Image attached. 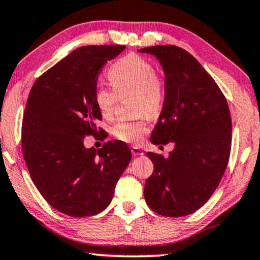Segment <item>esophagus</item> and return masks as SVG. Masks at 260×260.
<instances>
[{"instance_id": "34e87169", "label": "esophagus", "mask_w": 260, "mask_h": 260, "mask_svg": "<svg viewBox=\"0 0 260 260\" xmlns=\"http://www.w3.org/2000/svg\"><path fill=\"white\" fill-rule=\"evenodd\" d=\"M131 153H133L134 156H140V155H143V150L141 149L140 147H131Z\"/></svg>"}]
</instances>
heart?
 Listing matches in <instances>:
<instances>
[{"label":"heart","instance_id":"1","mask_svg":"<svg viewBox=\"0 0 260 260\" xmlns=\"http://www.w3.org/2000/svg\"><path fill=\"white\" fill-rule=\"evenodd\" d=\"M113 89L99 86L94 90V104L104 118H111L118 96L133 94V106L136 113L146 112L156 116L164 105V87L157 70L150 62L137 55H127L118 59L107 70ZM147 131L144 117L135 120H120L113 126L112 134L118 140L137 143Z\"/></svg>","mask_w":260,"mask_h":260}]
</instances>
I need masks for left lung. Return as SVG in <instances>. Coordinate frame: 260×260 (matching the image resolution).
<instances>
[{"label": "left lung", "instance_id": "1", "mask_svg": "<svg viewBox=\"0 0 260 260\" xmlns=\"http://www.w3.org/2000/svg\"><path fill=\"white\" fill-rule=\"evenodd\" d=\"M156 57L165 74V100L150 142H172L168 157L148 151L154 172L144 185L151 210L168 217L190 215L207 203L227 168L232 119L227 100L200 62L174 45L138 50Z\"/></svg>", "mask_w": 260, "mask_h": 260}]
</instances>
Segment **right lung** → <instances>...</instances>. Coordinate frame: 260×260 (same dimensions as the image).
I'll return each instance as SVG.
<instances>
[{
	"mask_svg": "<svg viewBox=\"0 0 260 260\" xmlns=\"http://www.w3.org/2000/svg\"><path fill=\"white\" fill-rule=\"evenodd\" d=\"M124 45H90L74 50L33 85L22 119L23 159L33 183L48 203L63 214H99L131 160L122 141L101 149L86 148L96 135L101 114L94 104L98 76Z\"/></svg>",
	"mask_w": 260,
	"mask_h": 260,
	"instance_id": "add662e5",
	"label": "right lung"
}]
</instances>
